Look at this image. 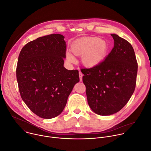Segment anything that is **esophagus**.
<instances>
[{
  "label": "esophagus",
  "mask_w": 151,
  "mask_h": 151,
  "mask_svg": "<svg viewBox=\"0 0 151 151\" xmlns=\"http://www.w3.org/2000/svg\"><path fill=\"white\" fill-rule=\"evenodd\" d=\"M79 77H80V81H82V80H83V74L81 71H79Z\"/></svg>",
  "instance_id": "34e87169"
}]
</instances>
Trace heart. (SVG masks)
Here are the masks:
<instances>
[{
	"mask_svg": "<svg viewBox=\"0 0 151 151\" xmlns=\"http://www.w3.org/2000/svg\"><path fill=\"white\" fill-rule=\"evenodd\" d=\"M107 45L99 38H85L76 42L72 50L74 54L81 55L84 64L88 67L98 64L104 57ZM67 59L70 63H75L76 58L69 52H67Z\"/></svg>",
	"mask_w": 151,
	"mask_h": 151,
	"instance_id": "heart-1",
	"label": "heart"
}]
</instances>
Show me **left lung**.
Listing matches in <instances>:
<instances>
[{"mask_svg":"<svg viewBox=\"0 0 151 151\" xmlns=\"http://www.w3.org/2000/svg\"><path fill=\"white\" fill-rule=\"evenodd\" d=\"M114 47L105 60L90 68H82L88 104L96 114L109 116L128 102L136 86L137 63L131 44L111 34Z\"/></svg>","mask_w":151,"mask_h":151,"instance_id":"8db88e82","label":"left lung"}]
</instances>
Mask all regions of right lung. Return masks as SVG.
<instances>
[{
    "instance_id": "obj_1",
    "label": "right lung",
    "mask_w": 151,
    "mask_h": 151,
    "mask_svg": "<svg viewBox=\"0 0 151 151\" xmlns=\"http://www.w3.org/2000/svg\"><path fill=\"white\" fill-rule=\"evenodd\" d=\"M66 43L61 34L40 37L21 50L17 67L21 96L35 114L46 119L63 111L74 85L79 82L77 70L64 67Z\"/></svg>"
}]
</instances>
